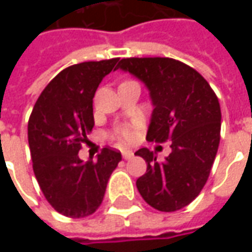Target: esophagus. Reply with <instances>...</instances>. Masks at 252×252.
<instances>
[{"mask_svg": "<svg viewBox=\"0 0 252 252\" xmlns=\"http://www.w3.org/2000/svg\"><path fill=\"white\" fill-rule=\"evenodd\" d=\"M123 157H124V159H131L133 158V153L129 150H126V151H123Z\"/></svg>", "mask_w": 252, "mask_h": 252, "instance_id": "1", "label": "esophagus"}]
</instances>
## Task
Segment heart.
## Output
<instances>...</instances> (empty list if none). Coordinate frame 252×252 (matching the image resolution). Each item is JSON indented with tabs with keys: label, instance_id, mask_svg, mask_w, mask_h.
I'll return each instance as SVG.
<instances>
[{
	"label": "heart",
	"instance_id": "b5f03b06",
	"mask_svg": "<svg viewBox=\"0 0 252 252\" xmlns=\"http://www.w3.org/2000/svg\"><path fill=\"white\" fill-rule=\"evenodd\" d=\"M116 135H117V137L121 139V140H131L132 137H133V131H132V128H129V126H120V128L117 129Z\"/></svg>",
	"mask_w": 252,
	"mask_h": 252
}]
</instances>
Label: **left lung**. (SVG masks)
I'll list each match as a JSON object with an SVG mask.
<instances>
[{
    "instance_id": "8db88e82",
    "label": "left lung",
    "mask_w": 252,
    "mask_h": 252,
    "mask_svg": "<svg viewBox=\"0 0 252 252\" xmlns=\"http://www.w3.org/2000/svg\"><path fill=\"white\" fill-rule=\"evenodd\" d=\"M117 68L150 90L154 112L147 140H171V154L162 162L147 148L135 153L147 163L137 190L158 211H180L200 194L211 174L220 143L219 98L200 72L173 58H124Z\"/></svg>"
}]
</instances>
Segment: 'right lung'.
Masks as SVG:
<instances>
[{"instance_id":"right-lung-1","label":"right lung","mask_w":252,"mask_h":252,"mask_svg":"<svg viewBox=\"0 0 252 252\" xmlns=\"http://www.w3.org/2000/svg\"><path fill=\"white\" fill-rule=\"evenodd\" d=\"M119 58L66 67L48 83L28 121L32 167L50 205L63 216L82 219L104 200L121 153L105 147L97 160L78 157L94 126L93 97Z\"/></svg>"}]
</instances>
